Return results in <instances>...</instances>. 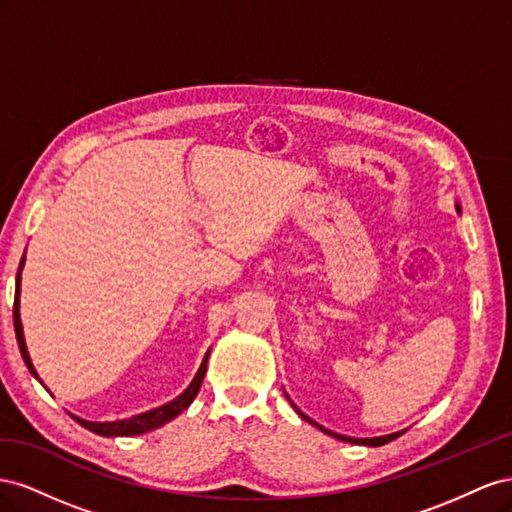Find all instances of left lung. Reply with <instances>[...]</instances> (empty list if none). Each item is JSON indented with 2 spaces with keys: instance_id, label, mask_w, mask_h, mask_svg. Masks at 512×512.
<instances>
[{
  "instance_id": "1",
  "label": "left lung",
  "mask_w": 512,
  "mask_h": 512,
  "mask_svg": "<svg viewBox=\"0 0 512 512\" xmlns=\"http://www.w3.org/2000/svg\"><path fill=\"white\" fill-rule=\"evenodd\" d=\"M294 405V403H291ZM294 410L306 420V422H311V425H315V427H319L317 422H313L309 416H304L298 407L294 405ZM321 431L324 433H328V435H332V437H339V440H343V442H352V444H362V446H384V444H388V442H392V440H397V437L403 433V431H399V433H392V435H384V437H367V440H358V437H345V435H339V433H332V431H328V429H324V427H319Z\"/></svg>"
}]
</instances>
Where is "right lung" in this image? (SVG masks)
<instances>
[{
  "label": "right lung",
  "instance_id": "1",
  "mask_svg": "<svg viewBox=\"0 0 512 512\" xmlns=\"http://www.w3.org/2000/svg\"><path fill=\"white\" fill-rule=\"evenodd\" d=\"M23 264H25V257L21 259L19 264V272H17V289H14V306H12V317H14V332H17V343H19V349H21V356L27 364V369L32 371L34 377L36 375V369L32 360H29V354H27V347H25V339H23V326H21V315H19V291H21V270H23ZM208 356L210 352L206 354V358H203L201 367L195 375V379L191 382V386H188L178 399L169 401L167 405H160L156 407V410L152 412H145V414H139V416H133V418H126V420H115V422H90V420H83V418H75L81 427L90 429L92 433H98V435H105V437H118V435H141V433H148L152 429H158L163 427L165 422L173 420L178 414H182L188 405L193 403V399L197 397V392L201 388V382H203V375H206V367H208Z\"/></svg>",
  "mask_w": 512,
  "mask_h": 512
}]
</instances>
